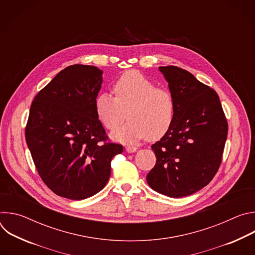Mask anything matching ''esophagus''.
<instances>
[{
	"instance_id": "1",
	"label": "esophagus",
	"mask_w": 255,
	"mask_h": 255,
	"mask_svg": "<svg viewBox=\"0 0 255 255\" xmlns=\"http://www.w3.org/2000/svg\"><path fill=\"white\" fill-rule=\"evenodd\" d=\"M126 151L128 153H133V152L137 151V147H135V146H127L126 147Z\"/></svg>"
}]
</instances>
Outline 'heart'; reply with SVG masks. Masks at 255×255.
<instances>
[{
  "label": "heart",
  "instance_id": "b5f03b06",
  "mask_svg": "<svg viewBox=\"0 0 255 255\" xmlns=\"http://www.w3.org/2000/svg\"><path fill=\"white\" fill-rule=\"evenodd\" d=\"M114 97L100 94L95 100L98 120L108 130L117 129L113 138L133 143L147 137L157 140L170 129L175 116V102L171 93L136 70L123 74L113 86Z\"/></svg>",
  "mask_w": 255,
  "mask_h": 255
}]
</instances>
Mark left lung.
Returning <instances> with one entry per match:
<instances>
[{
  "mask_svg": "<svg viewBox=\"0 0 255 255\" xmlns=\"http://www.w3.org/2000/svg\"><path fill=\"white\" fill-rule=\"evenodd\" d=\"M175 102L174 121L151 148L156 156L146 179L154 191L171 198L192 195L207 186L222 161L228 123L219 96L177 66H160Z\"/></svg>",
  "mask_w": 255,
  "mask_h": 255,
  "instance_id": "1",
  "label": "left lung"
}]
</instances>
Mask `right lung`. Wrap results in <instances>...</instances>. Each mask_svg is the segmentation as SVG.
<instances>
[{"instance_id": "obj_1", "label": "right lung", "mask_w": 255, "mask_h": 255, "mask_svg": "<svg viewBox=\"0 0 255 255\" xmlns=\"http://www.w3.org/2000/svg\"><path fill=\"white\" fill-rule=\"evenodd\" d=\"M103 71L94 65L65 67L32 102L26 142L44 184L56 195L84 200L99 193L123 146L108 142L95 100Z\"/></svg>"}]
</instances>
